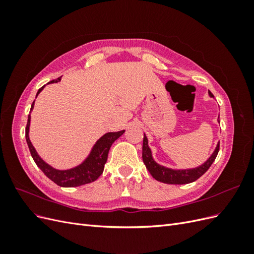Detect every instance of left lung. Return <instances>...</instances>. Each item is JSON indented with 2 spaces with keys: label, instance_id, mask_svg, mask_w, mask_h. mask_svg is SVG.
Here are the masks:
<instances>
[{
  "label": "left lung",
  "instance_id": "8db88e82",
  "mask_svg": "<svg viewBox=\"0 0 254 254\" xmlns=\"http://www.w3.org/2000/svg\"><path fill=\"white\" fill-rule=\"evenodd\" d=\"M210 97H214V95L209 91ZM219 123V120H217ZM219 151V142L217 143L216 147H215L212 155L209 157L205 162H203L201 165L193 168H170L159 164L156 162V160L152 157L151 149L148 146V139L146 134L144 133V139H143V151H142V157H143V162L147 168L150 175L155 178L157 181L167 183V184H187L196 181L210 168L214 160L216 159L217 153Z\"/></svg>",
  "mask_w": 254,
  "mask_h": 254
}]
</instances>
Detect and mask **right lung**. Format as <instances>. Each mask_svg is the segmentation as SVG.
Here are the masks:
<instances>
[{
	"instance_id": "1",
	"label": "right lung",
	"mask_w": 254,
	"mask_h": 254,
	"mask_svg": "<svg viewBox=\"0 0 254 254\" xmlns=\"http://www.w3.org/2000/svg\"><path fill=\"white\" fill-rule=\"evenodd\" d=\"M60 80H61V77L55 80H52L49 83L59 82ZM45 86H47V84H44L43 87H41L39 90H38L36 98L40 94V92L44 89ZM34 106H35V101L33 102L32 107H30V112L33 111ZM30 112L28 114L27 125L25 129V137H26V142L28 145L29 151L32 153V157L35 161V163L44 173V175L47 176L48 178H50L53 182H55L57 186L63 187V188L80 187V186H83V184H88L95 181L104 172V166L107 162V158H108V153H109L111 145L114 143L115 140H118L119 137L125 132V130H121V131H117V132L105 133L95 142L93 147H92L91 151L89 152V155L81 163H79L78 165H76L74 167L67 168V170H58V168L53 167L52 165L45 162V161L39 156V153L37 152L32 142H30V139H29Z\"/></svg>"
}]
</instances>
